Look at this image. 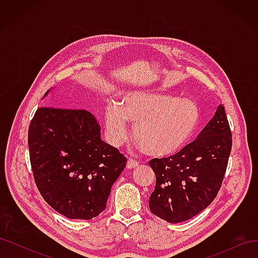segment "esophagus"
<instances>
[{
	"label": "esophagus",
	"instance_id": "esophagus-1",
	"mask_svg": "<svg viewBox=\"0 0 258 258\" xmlns=\"http://www.w3.org/2000/svg\"><path fill=\"white\" fill-rule=\"evenodd\" d=\"M139 166V162L137 160H134V159H128L127 161V165L126 167L130 170V169H135L136 167Z\"/></svg>",
	"mask_w": 258,
	"mask_h": 258
}]
</instances>
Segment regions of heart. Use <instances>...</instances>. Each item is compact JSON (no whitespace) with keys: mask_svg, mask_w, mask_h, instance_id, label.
<instances>
[{"mask_svg":"<svg viewBox=\"0 0 258 258\" xmlns=\"http://www.w3.org/2000/svg\"><path fill=\"white\" fill-rule=\"evenodd\" d=\"M200 119L201 111L195 100L147 90L127 92L120 104L111 102L104 113L112 145L119 146L128 139V121L135 126V141L158 158L182 151L196 134Z\"/></svg>","mask_w":258,"mask_h":258,"instance_id":"b5f03b06","label":"heart"}]
</instances>
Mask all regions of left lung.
Wrapping results in <instances>:
<instances>
[{
    "label": "left lung",
    "instance_id": "8db88e82",
    "mask_svg": "<svg viewBox=\"0 0 258 258\" xmlns=\"http://www.w3.org/2000/svg\"><path fill=\"white\" fill-rule=\"evenodd\" d=\"M231 138L224 105L220 104L194 142L171 157L152 159L156 186L150 198L151 212L174 224L205 210L221 188Z\"/></svg>",
    "mask_w": 258,
    "mask_h": 258
}]
</instances>
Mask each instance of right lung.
I'll use <instances>...</instances> for the list:
<instances>
[{
  "label": "right lung",
  "instance_id": "right-lung-1",
  "mask_svg": "<svg viewBox=\"0 0 258 258\" xmlns=\"http://www.w3.org/2000/svg\"><path fill=\"white\" fill-rule=\"evenodd\" d=\"M28 142L36 186L53 210L75 220L102 212L127 159L101 139L95 116L82 108L40 107Z\"/></svg>",
  "mask_w": 258,
  "mask_h": 258
}]
</instances>
